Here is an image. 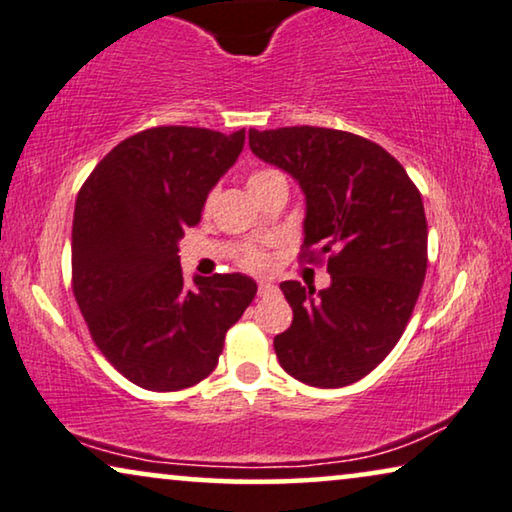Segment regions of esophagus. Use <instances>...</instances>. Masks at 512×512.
<instances>
[{"instance_id": "34e87169", "label": "esophagus", "mask_w": 512, "mask_h": 512, "mask_svg": "<svg viewBox=\"0 0 512 512\" xmlns=\"http://www.w3.org/2000/svg\"><path fill=\"white\" fill-rule=\"evenodd\" d=\"M274 290L276 288H274V283H271V281H260V285H257V292H260V297H267Z\"/></svg>"}]
</instances>
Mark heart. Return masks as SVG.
Segmentation results:
<instances>
[{
	"instance_id": "heart-1",
	"label": "heart",
	"mask_w": 512,
	"mask_h": 512,
	"mask_svg": "<svg viewBox=\"0 0 512 512\" xmlns=\"http://www.w3.org/2000/svg\"><path fill=\"white\" fill-rule=\"evenodd\" d=\"M271 175H281V173H276V170H257V173L250 175L248 187L255 185V182H260V180H267V177H271ZM241 264L245 269L260 271V269L267 267V255H264L260 248H245L243 255H241Z\"/></svg>"
}]
</instances>
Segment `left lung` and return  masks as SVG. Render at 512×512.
Instances as JSON below:
<instances>
[{"label":"left lung","instance_id":"obj_1","mask_svg":"<svg viewBox=\"0 0 512 512\" xmlns=\"http://www.w3.org/2000/svg\"><path fill=\"white\" fill-rule=\"evenodd\" d=\"M250 149L306 196L302 260L327 255L330 288L283 281L292 325L274 337L290 377L318 388L370 374L403 337L428 264L424 201L405 168L360 135L335 128H250Z\"/></svg>","mask_w":512,"mask_h":512}]
</instances>
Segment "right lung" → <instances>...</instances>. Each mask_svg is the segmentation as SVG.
I'll list each match as a JSON object with an SVG mask.
<instances>
[{"label": "right lung", "mask_w": 512, "mask_h": 512, "mask_svg": "<svg viewBox=\"0 0 512 512\" xmlns=\"http://www.w3.org/2000/svg\"><path fill=\"white\" fill-rule=\"evenodd\" d=\"M243 142V128H149L119 142L79 189L74 299L102 356L147 391L206 379L227 330L255 299L257 283L243 274L194 276L189 288L177 257V241L199 224Z\"/></svg>", "instance_id": "obj_1"}]
</instances>
